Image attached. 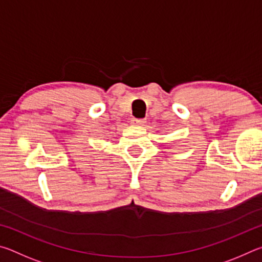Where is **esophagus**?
Masks as SVG:
<instances>
[{"mask_svg": "<svg viewBox=\"0 0 262 262\" xmlns=\"http://www.w3.org/2000/svg\"><path fill=\"white\" fill-rule=\"evenodd\" d=\"M132 123L134 126H143L145 123V120H143V119H132Z\"/></svg>", "mask_w": 262, "mask_h": 262, "instance_id": "34e87169", "label": "esophagus"}]
</instances>
